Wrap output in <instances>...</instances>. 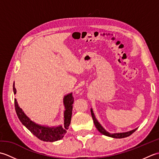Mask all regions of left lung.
Returning <instances> with one entry per match:
<instances>
[{
	"label": "left lung",
	"instance_id": "8db88e82",
	"mask_svg": "<svg viewBox=\"0 0 159 159\" xmlns=\"http://www.w3.org/2000/svg\"><path fill=\"white\" fill-rule=\"evenodd\" d=\"M91 114H92V116L93 118V123L95 124V126L96 128L98 129L100 133H102L104 135H106L108 137H113V138H118V139H121V138H124V137H127L128 136H130V134H133L134 131H135L137 128H135V129H133L132 130L130 131H128V132H125V133H110L109 132H107L104 128L102 126V125H101L99 121L97 120V119L95 117V115L93 113V109H91Z\"/></svg>",
	"mask_w": 159,
	"mask_h": 159
}]
</instances>
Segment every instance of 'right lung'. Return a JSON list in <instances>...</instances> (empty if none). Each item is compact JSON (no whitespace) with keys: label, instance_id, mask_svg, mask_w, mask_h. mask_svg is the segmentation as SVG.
I'll list each match as a JSON object with an SVG mask.
<instances>
[{"label":"right lung","instance_id":"1","mask_svg":"<svg viewBox=\"0 0 159 159\" xmlns=\"http://www.w3.org/2000/svg\"><path fill=\"white\" fill-rule=\"evenodd\" d=\"M13 89L14 94L16 93L15 84L13 83ZM15 109L19 120L22 124L29 130L31 132L35 137L40 140L47 142H54V141L61 139L67 133V130L70 124L71 117L72 115V104L74 102V98L72 93L67 94L63 98V104L65 107L64 111V125H59L58 126H46L36 124L30 120V118L24 113L22 109L18 105L17 100L14 99Z\"/></svg>","mask_w":159,"mask_h":159}]
</instances>
